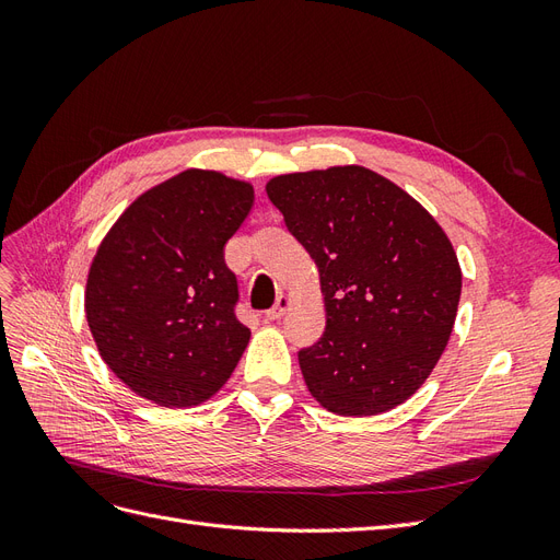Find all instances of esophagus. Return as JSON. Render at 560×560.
<instances>
[{
	"instance_id": "34e87169",
	"label": "esophagus",
	"mask_w": 560,
	"mask_h": 560,
	"mask_svg": "<svg viewBox=\"0 0 560 560\" xmlns=\"http://www.w3.org/2000/svg\"><path fill=\"white\" fill-rule=\"evenodd\" d=\"M292 303H294V299H292L290 294H280L278 301H276V306L266 313V317H268V319H280L287 311L292 308Z\"/></svg>"
}]
</instances>
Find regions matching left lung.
I'll use <instances>...</instances> for the list:
<instances>
[{"instance_id": "1", "label": "left lung", "mask_w": 560, "mask_h": 560, "mask_svg": "<svg viewBox=\"0 0 560 560\" xmlns=\"http://www.w3.org/2000/svg\"><path fill=\"white\" fill-rule=\"evenodd\" d=\"M266 194L319 270L327 329L299 352L308 393L352 418L404 404L446 350L460 303L446 231L362 165L278 175Z\"/></svg>"}]
</instances>
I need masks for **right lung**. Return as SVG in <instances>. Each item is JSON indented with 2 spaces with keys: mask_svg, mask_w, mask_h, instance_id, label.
<instances>
[{
  "mask_svg": "<svg viewBox=\"0 0 560 560\" xmlns=\"http://www.w3.org/2000/svg\"><path fill=\"white\" fill-rule=\"evenodd\" d=\"M252 200L249 182L189 167L135 198L100 243L83 311L100 358L138 397L191 409L238 366L249 329L224 245Z\"/></svg>",
  "mask_w": 560,
  "mask_h": 560,
  "instance_id": "right-lung-1",
  "label": "right lung"
}]
</instances>
